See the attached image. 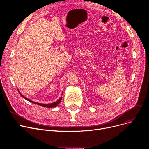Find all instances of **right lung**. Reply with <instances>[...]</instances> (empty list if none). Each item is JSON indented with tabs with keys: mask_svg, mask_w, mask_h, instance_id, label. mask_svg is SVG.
Wrapping results in <instances>:
<instances>
[{
	"mask_svg": "<svg viewBox=\"0 0 149 149\" xmlns=\"http://www.w3.org/2000/svg\"><path fill=\"white\" fill-rule=\"evenodd\" d=\"M18 91H19V92L20 93V95L23 98H25V99H26V100H28V101H29V102H31V103H34V104H38V105H40V106H43V107H56L60 102H61V100H62V98H61H61H59V100H57V101H56V102H54V103H51V104H42V103H36V102H34L33 101H32V100H31L30 99H28V98H26L25 97H24L23 96L22 93L19 92V91L18 90Z\"/></svg>",
	"mask_w": 149,
	"mask_h": 149,
	"instance_id": "right-lung-1",
	"label": "right lung"
}]
</instances>
